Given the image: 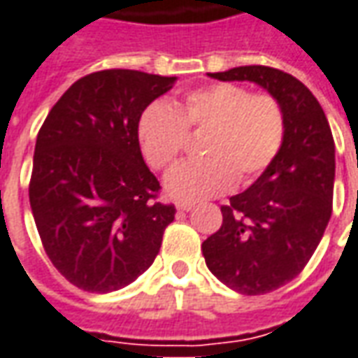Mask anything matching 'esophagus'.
Wrapping results in <instances>:
<instances>
[{
	"mask_svg": "<svg viewBox=\"0 0 358 358\" xmlns=\"http://www.w3.org/2000/svg\"><path fill=\"white\" fill-rule=\"evenodd\" d=\"M192 207H194L192 201H178V203H176V209H178V211H189Z\"/></svg>",
	"mask_w": 358,
	"mask_h": 358,
	"instance_id": "esophagus-1",
	"label": "esophagus"
}]
</instances>
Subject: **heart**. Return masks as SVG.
I'll return each instance as SVG.
<instances>
[{"label": "heart", "mask_w": 358, "mask_h": 358, "mask_svg": "<svg viewBox=\"0 0 358 358\" xmlns=\"http://www.w3.org/2000/svg\"><path fill=\"white\" fill-rule=\"evenodd\" d=\"M189 134L203 159L184 162L166 176L176 199L219 196L234 182L246 186L273 164L287 137V116L269 92H250L236 83L189 91L178 106L153 102L137 122V141L155 171H166L186 151Z\"/></svg>", "instance_id": "b5f03b06"}]
</instances>
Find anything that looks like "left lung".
Masks as SVG:
<instances>
[{
	"label": "left lung",
	"mask_w": 358,
	"mask_h": 358,
	"mask_svg": "<svg viewBox=\"0 0 358 358\" xmlns=\"http://www.w3.org/2000/svg\"><path fill=\"white\" fill-rule=\"evenodd\" d=\"M252 81L281 102L287 137L273 164L221 207L222 224L201 244L211 273L242 294H266L301 273L334 207L336 143L326 114L304 83L267 66L209 73Z\"/></svg>",
	"instance_id": "obj_1"
}]
</instances>
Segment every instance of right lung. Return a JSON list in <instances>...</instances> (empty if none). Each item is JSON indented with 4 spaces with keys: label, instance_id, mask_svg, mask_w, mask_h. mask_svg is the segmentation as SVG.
Here are the masks:
<instances>
[{
    "label": "right lung",
    "instance_id": "obj_1",
    "mask_svg": "<svg viewBox=\"0 0 358 358\" xmlns=\"http://www.w3.org/2000/svg\"><path fill=\"white\" fill-rule=\"evenodd\" d=\"M176 77L102 69L52 106L34 147L29 199L42 246L59 273L89 292L118 291L145 273L176 207L137 141L143 110Z\"/></svg>",
    "mask_w": 358,
    "mask_h": 358
}]
</instances>
